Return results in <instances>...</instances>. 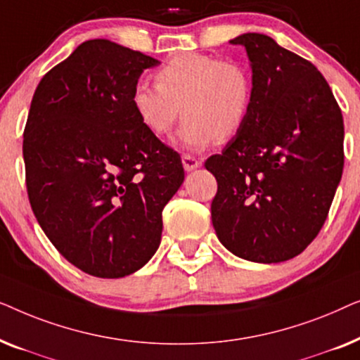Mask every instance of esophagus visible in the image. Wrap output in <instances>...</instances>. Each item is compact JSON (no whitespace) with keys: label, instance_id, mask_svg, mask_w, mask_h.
<instances>
[{"label":"esophagus","instance_id":"obj_1","mask_svg":"<svg viewBox=\"0 0 360 360\" xmlns=\"http://www.w3.org/2000/svg\"><path fill=\"white\" fill-rule=\"evenodd\" d=\"M181 164H184L186 172H191V170L198 169V167L201 165V160H198V159H196V157H193V155L184 154V155H181Z\"/></svg>","mask_w":360,"mask_h":360}]
</instances>
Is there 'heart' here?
Masks as SVG:
<instances>
[{"mask_svg": "<svg viewBox=\"0 0 360 360\" xmlns=\"http://www.w3.org/2000/svg\"><path fill=\"white\" fill-rule=\"evenodd\" d=\"M157 85L139 82L131 106L150 134L164 137L181 115L179 144L203 150L216 139L228 141L243 129L254 100L248 68L206 53H184L155 73Z\"/></svg>", "mask_w": 360, "mask_h": 360, "instance_id": "b5f03b06", "label": "heart"}]
</instances>
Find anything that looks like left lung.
<instances>
[{
    "instance_id": "left-lung-1",
    "label": "left lung",
    "mask_w": 360,
    "mask_h": 360,
    "mask_svg": "<svg viewBox=\"0 0 360 360\" xmlns=\"http://www.w3.org/2000/svg\"><path fill=\"white\" fill-rule=\"evenodd\" d=\"M229 42L248 52L254 100L243 129L205 162L218 181L211 221L238 257L283 262L328 218L344 167L342 115L311 62L264 34Z\"/></svg>"
}]
</instances>
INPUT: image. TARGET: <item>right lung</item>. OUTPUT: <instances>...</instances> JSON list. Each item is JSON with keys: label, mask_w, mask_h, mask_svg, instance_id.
<instances>
[{"label": "right lung", "mask_w": 360, "mask_h": 360, "mask_svg": "<svg viewBox=\"0 0 360 360\" xmlns=\"http://www.w3.org/2000/svg\"><path fill=\"white\" fill-rule=\"evenodd\" d=\"M159 63L93 39L34 91L22 141L29 201L58 252L93 277L121 278L149 262L162 210L184 184L180 155L131 106L142 72Z\"/></svg>", "instance_id": "right-lung-1"}]
</instances>
